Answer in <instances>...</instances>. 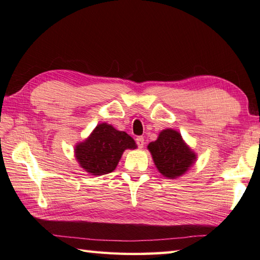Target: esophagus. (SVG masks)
Returning a JSON list of instances; mask_svg holds the SVG:
<instances>
[{"label":"esophagus","instance_id":"esophagus-1","mask_svg":"<svg viewBox=\"0 0 260 260\" xmlns=\"http://www.w3.org/2000/svg\"><path fill=\"white\" fill-rule=\"evenodd\" d=\"M136 144H137V146H139L140 148H143L144 147V144H145V141H144V137H142V136H139L136 139Z\"/></svg>","mask_w":260,"mask_h":260}]
</instances>
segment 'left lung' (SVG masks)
Masks as SVG:
<instances>
[{
  "label": "left lung",
  "mask_w": 260,
  "mask_h": 260,
  "mask_svg": "<svg viewBox=\"0 0 260 260\" xmlns=\"http://www.w3.org/2000/svg\"><path fill=\"white\" fill-rule=\"evenodd\" d=\"M147 148L158 172L169 179L183 175L197 159L196 153L185 144L179 132L171 128L162 131Z\"/></svg>",
  "instance_id": "1"
}]
</instances>
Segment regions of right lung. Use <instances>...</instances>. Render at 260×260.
<instances>
[{
  "mask_svg": "<svg viewBox=\"0 0 260 260\" xmlns=\"http://www.w3.org/2000/svg\"><path fill=\"white\" fill-rule=\"evenodd\" d=\"M127 148H136L135 141L125 132L102 123L84 142L76 145L75 155L86 172L98 176L113 172Z\"/></svg>",
  "mask_w": 260,
  "mask_h": 260,
  "instance_id": "add662e5",
  "label": "right lung"
}]
</instances>
